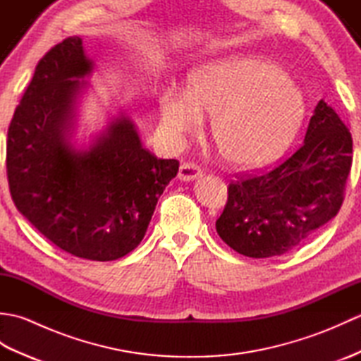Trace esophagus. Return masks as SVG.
Returning a JSON list of instances; mask_svg holds the SVG:
<instances>
[{
  "label": "esophagus",
  "mask_w": 361,
  "mask_h": 361,
  "mask_svg": "<svg viewBox=\"0 0 361 361\" xmlns=\"http://www.w3.org/2000/svg\"><path fill=\"white\" fill-rule=\"evenodd\" d=\"M202 175V169L194 163H183L178 171V178L181 181H194Z\"/></svg>",
  "instance_id": "obj_1"
}]
</instances>
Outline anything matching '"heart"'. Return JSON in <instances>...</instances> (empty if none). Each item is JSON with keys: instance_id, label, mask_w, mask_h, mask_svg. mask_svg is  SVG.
Segmentation results:
<instances>
[{"instance_id": "obj_1", "label": "heart", "mask_w": 361, "mask_h": 361, "mask_svg": "<svg viewBox=\"0 0 361 361\" xmlns=\"http://www.w3.org/2000/svg\"><path fill=\"white\" fill-rule=\"evenodd\" d=\"M163 132L180 140L195 135L203 113L212 116V141L228 164L271 163L295 140L307 101L278 65L257 56H231L197 68L188 91L167 85L158 94Z\"/></svg>"}]
</instances>
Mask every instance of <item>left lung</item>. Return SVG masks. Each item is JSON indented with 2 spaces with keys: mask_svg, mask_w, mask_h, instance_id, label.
Here are the masks:
<instances>
[{
  "mask_svg": "<svg viewBox=\"0 0 361 361\" xmlns=\"http://www.w3.org/2000/svg\"><path fill=\"white\" fill-rule=\"evenodd\" d=\"M352 166V136L323 99L301 147L283 163L228 188L216 229L248 257H273L312 239L338 214Z\"/></svg>",
  "mask_w": 361,
  "mask_h": 361,
  "instance_id": "1",
  "label": "left lung"
}]
</instances>
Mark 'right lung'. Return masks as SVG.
Returning a JSON list of instances; mask_svg holds the SVG:
<instances>
[{"label":"right lung","mask_w":361,"mask_h":361,"mask_svg":"<svg viewBox=\"0 0 361 361\" xmlns=\"http://www.w3.org/2000/svg\"><path fill=\"white\" fill-rule=\"evenodd\" d=\"M93 68L80 37L38 62L7 132L6 167L12 200L38 233L75 257L106 262L140 245L180 164L144 149L124 113L88 149L74 147L75 104L88 87L80 79Z\"/></svg>","instance_id":"right-lung-1"}]
</instances>
